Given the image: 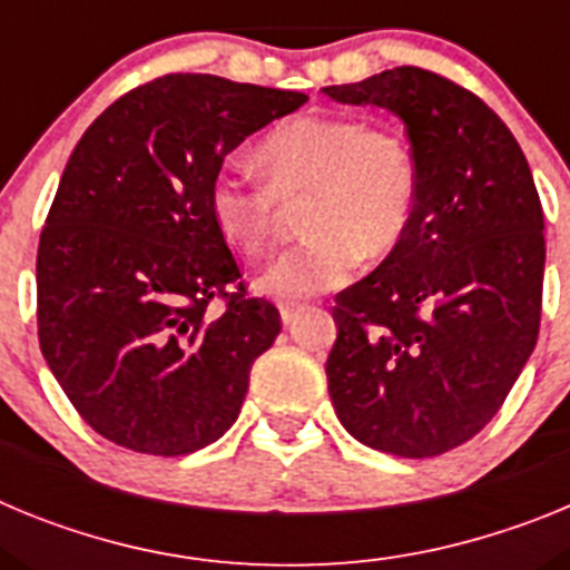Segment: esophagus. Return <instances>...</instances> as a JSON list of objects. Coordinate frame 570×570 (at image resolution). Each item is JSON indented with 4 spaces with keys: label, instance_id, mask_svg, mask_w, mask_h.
<instances>
[{
    "label": "esophagus",
    "instance_id": "esophagus-1",
    "mask_svg": "<svg viewBox=\"0 0 570 570\" xmlns=\"http://www.w3.org/2000/svg\"><path fill=\"white\" fill-rule=\"evenodd\" d=\"M302 311H305V305H299V302H282L279 305V314L285 325H294V322L299 320Z\"/></svg>",
    "mask_w": 570,
    "mask_h": 570
}]
</instances>
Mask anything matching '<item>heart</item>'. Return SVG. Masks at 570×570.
Segmentation results:
<instances>
[{"mask_svg":"<svg viewBox=\"0 0 570 570\" xmlns=\"http://www.w3.org/2000/svg\"><path fill=\"white\" fill-rule=\"evenodd\" d=\"M265 183L223 170L208 188L216 230L242 254L274 242L285 205L302 203L296 242L262 274V288L296 299L342 285L360 256L380 259L405 239L420 205V159L391 128L360 116L302 114L256 145Z\"/></svg>","mask_w":570,"mask_h":570,"instance_id":"1","label":"heart"}]
</instances>
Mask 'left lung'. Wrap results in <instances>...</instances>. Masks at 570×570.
Wrapping results in <instances>:
<instances>
[{
  "label": "left lung",
  "instance_id": "left-lung-1",
  "mask_svg": "<svg viewBox=\"0 0 570 570\" xmlns=\"http://www.w3.org/2000/svg\"><path fill=\"white\" fill-rule=\"evenodd\" d=\"M322 90L394 110L420 159L411 230L336 294L331 402L362 445L440 456L493 420L537 345L540 194L508 125L434 70L402 65Z\"/></svg>",
  "mask_w": 570,
  "mask_h": 570
}]
</instances>
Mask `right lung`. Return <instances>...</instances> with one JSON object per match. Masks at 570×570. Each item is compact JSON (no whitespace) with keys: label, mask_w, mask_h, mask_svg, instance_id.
Masks as SVG:
<instances>
[{"label":"right lung","mask_w":570,"mask_h":570,"mask_svg":"<svg viewBox=\"0 0 570 570\" xmlns=\"http://www.w3.org/2000/svg\"><path fill=\"white\" fill-rule=\"evenodd\" d=\"M305 102L165 73L105 108L70 154L39 236V347L105 440L183 456L239 416L250 365L282 322L242 279L208 188L245 136Z\"/></svg>","instance_id":"obj_1"}]
</instances>
